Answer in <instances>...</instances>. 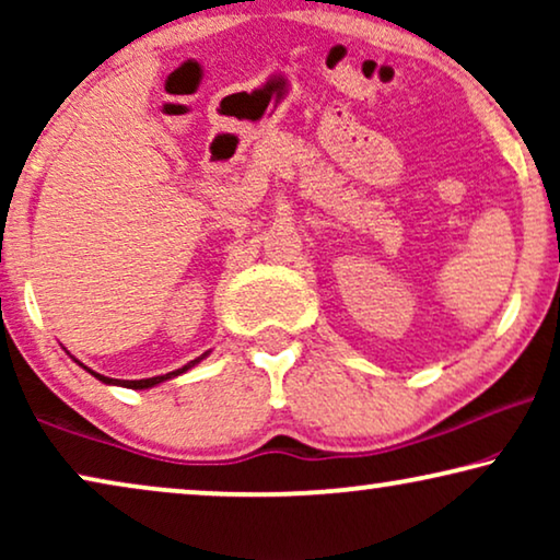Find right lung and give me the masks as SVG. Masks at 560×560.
Segmentation results:
<instances>
[{
  "label": "right lung",
  "mask_w": 560,
  "mask_h": 560,
  "mask_svg": "<svg viewBox=\"0 0 560 560\" xmlns=\"http://www.w3.org/2000/svg\"><path fill=\"white\" fill-rule=\"evenodd\" d=\"M209 357V351H206V354H201V357H196L194 362H188L186 366H180V370H173V372H167V374H158V377H148V380H112V377H104V374H98V372H94V370H89V366H83L79 359H75V362H79L83 370L86 372H91L94 374L96 380H102L104 385H119V387H129V389H150V387H155V385H160V382H165V380H173V377H178V374H183V372H188L190 366H196L198 362H201V359H206Z\"/></svg>",
  "instance_id": "add662e5"
}]
</instances>
